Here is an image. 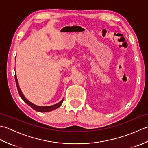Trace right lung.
I'll list each match as a JSON object with an SVG mask.
<instances>
[{"label": "right lung", "mask_w": 148, "mask_h": 148, "mask_svg": "<svg viewBox=\"0 0 148 148\" xmlns=\"http://www.w3.org/2000/svg\"><path fill=\"white\" fill-rule=\"evenodd\" d=\"M15 81H16V86H17V89L18 91V93H19V95H20V97L22 99V100H23V101L27 103L28 105L29 106H30L31 108L32 109H34V110H36V111H38V112H49V111H53V110H55L56 109L58 108L60 106L62 105V103L64 101V99H63L61 101H60L58 103H56V104H54L53 106H37L36 104H34V103H32L31 102H30L29 100H27L25 97L24 96L23 93H22L21 90L20 88V86H19V84H18V81L17 79V77H16V75L15 74Z\"/></svg>", "instance_id": "add662e5"}]
</instances>
